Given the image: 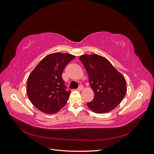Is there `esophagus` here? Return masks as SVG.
I'll return each instance as SVG.
<instances>
[{
	"label": "esophagus",
	"mask_w": 154,
	"mask_h": 154,
	"mask_svg": "<svg viewBox=\"0 0 154 154\" xmlns=\"http://www.w3.org/2000/svg\"><path fill=\"white\" fill-rule=\"evenodd\" d=\"M83 89V87L82 86V85H80V87H79L78 88V91H82Z\"/></svg>",
	"instance_id": "obj_1"
}]
</instances>
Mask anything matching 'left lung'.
<instances>
[{
	"label": "left lung",
	"instance_id": "1",
	"mask_svg": "<svg viewBox=\"0 0 154 154\" xmlns=\"http://www.w3.org/2000/svg\"><path fill=\"white\" fill-rule=\"evenodd\" d=\"M80 60L88 76L94 97L87 103L97 114L112 110L122 101L127 93L124 76L105 58L98 54H83Z\"/></svg>",
	"mask_w": 154,
	"mask_h": 154
}]
</instances>
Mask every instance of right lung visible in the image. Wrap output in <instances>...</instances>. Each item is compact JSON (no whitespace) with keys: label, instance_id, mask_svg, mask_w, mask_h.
<instances>
[{"label":"right lung","instance_id":"add662e5","mask_svg":"<svg viewBox=\"0 0 154 154\" xmlns=\"http://www.w3.org/2000/svg\"><path fill=\"white\" fill-rule=\"evenodd\" d=\"M75 56L55 53L46 56L34 69L27 81L26 92L31 103L44 113L58 112L66 104L71 91L62 77L63 69Z\"/></svg>","mask_w":154,"mask_h":154}]
</instances>
